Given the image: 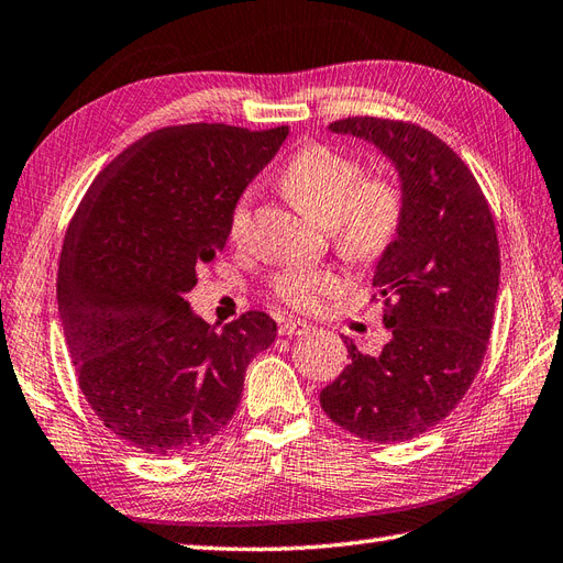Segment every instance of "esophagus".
<instances>
[{"instance_id": "34e87169", "label": "esophagus", "mask_w": 563, "mask_h": 563, "mask_svg": "<svg viewBox=\"0 0 563 563\" xmlns=\"http://www.w3.org/2000/svg\"><path fill=\"white\" fill-rule=\"evenodd\" d=\"M310 332V324L303 320H286L279 324V334L282 336H300V334H308Z\"/></svg>"}]
</instances>
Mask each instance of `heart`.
Wrapping results in <instances>:
<instances>
[{"label": "heart", "mask_w": 563, "mask_h": 563, "mask_svg": "<svg viewBox=\"0 0 563 563\" xmlns=\"http://www.w3.org/2000/svg\"><path fill=\"white\" fill-rule=\"evenodd\" d=\"M282 190L300 212L332 229L336 249L355 263H375L399 239L406 214L401 184L389 174H365L361 159L310 143L300 147L279 176ZM251 222V194L229 212V239L241 243ZM332 269L291 267L272 279V296L294 310H314L341 291Z\"/></svg>", "instance_id": "1"}]
</instances>
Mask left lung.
Masks as SVG:
<instances>
[{
	"instance_id": "8db88e82",
	"label": "left lung",
	"mask_w": 563,
	"mask_h": 563,
	"mask_svg": "<svg viewBox=\"0 0 563 563\" xmlns=\"http://www.w3.org/2000/svg\"><path fill=\"white\" fill-rule=\"evenodd\" d=\"M329 131L391 159L406 214L373 279L391 339L379 355L349 344L351 363L320 391V404L361 440L406 442L444 420L483 365L499 291L495 219L473 172L428 129L349 117Z\"/></svg>"
}]
</instances>
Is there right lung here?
<instances>
[{
    "label": "right lung",
    "mask_w": 563,
    "mask_h": 563,
    "mask_svg": "<svg viewBox=\"0 0 563 563\" xmlns=\"http://www.w3.org/2000/svg\"><path fill=\"white\" fill-rule=\"evenodd\" d=\"M286 135L227 123L147 133L98 174L66 229L57 300L80 391L143 454L208 444L236 413L245 367L277 336L267 312L219 327L186 296Z\"/></svg>",
    "instance_id": "1"
}]
</instances>
